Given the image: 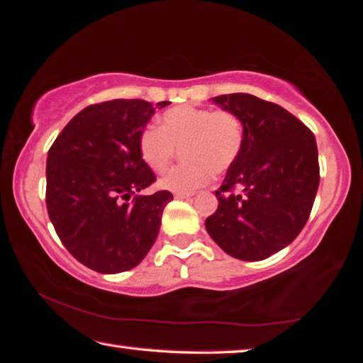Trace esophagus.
<instances>
[{
    "label": "esophagus",
    "instance_id": "34e87169",
    "mask_svg": "<svg viewBox=\"0 0 363 363\" xmlns=\"http://www.w3.org/2000/svg\"><path fill=\"white\" fill-rule=\"evenodd\" d=\"M190 196H194V194H192V192H189V194H184V192H176V194H174V199H177V200L190 199Z\"/></svg>",
    "mask_w": 363,
    "mask_h": 363
}]
</instances>
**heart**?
Instances as JSON below:
<instances>
[{
	"label": "heart",
	"instance_id": "heart-1",
	"mask_svg": "<svg viewBox=\"0 0 363 363\" xmlns=\"http://www.w3.org/2000/svg\"><path fill=\"white\" fill-rule=\"evenodd\" d=\"M245 138L243 123L227 110L177 106L160 118V130L147 126L139 134V155L155 173H164L173 164L177 150L184 149L187 162L160 181L173 192H194L206 186L214 173H224L235 162Z\"/></svg>",
	"mask_w": 363,
	"mask_h": 363
}]
</instances>
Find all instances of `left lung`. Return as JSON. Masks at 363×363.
<instances>
[{
	"label": "left lung",
	"mask_w": 363,
	"mask_h": 363,
	"mask_svg": "<svg viewBox=\"0 0 363 363\" xmlns=\"http://www.w3.org/2000/svg\"><path fill=\"white\" fill-rule=\"evenodd\" d=\"M213 102L242 120L245 138L205 227L227 255L266 259L288 247L309 219L320 182L315 138L288 110L256 96L224 94Z\"/></svg>",
	"instance_id": "1"
}]
</instances>
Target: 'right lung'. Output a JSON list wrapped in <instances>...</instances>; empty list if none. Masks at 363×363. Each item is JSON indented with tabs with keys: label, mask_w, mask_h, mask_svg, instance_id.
I'll list each match as a JSON object with an SVG mask.
<instances>
[{
	"label": "right lung",
	"mask_w": 363,
	"mask_h": 363,
	"mask_svg": "<svg viewBox=\"0 0 363 363\" xmlns=\"http://www.w3.org/2000/svg\"><path fill=\"white\" fill-rule=\"evenodd\" d=\"M168 101L115 99L83 108L48 152L46 206L69 253L101 274L136 267L155 243L173 195L138 192L155 182L139 134Z\"/></svg>",
	"instance_id": "add662e5"
}]
</instances>
